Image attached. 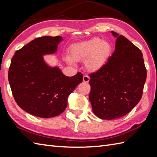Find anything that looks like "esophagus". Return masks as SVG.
I'll use <instances>...</instances> for the list:
<instances>
[{"label":"esophagus","instance_id":"obj_1","mask_svg":"<svg viewBox=\"0 0 157 157\" xmlns=\"http://www.w3.org/2000/svg\"><path fill=\"white\" fill-rule=\"evenodd\" d=\"M90 80V77L88 75H84L83 77V82L85 83H88Z\"/></svg>","mask_w":157,"mask_h":157}]
</instances>
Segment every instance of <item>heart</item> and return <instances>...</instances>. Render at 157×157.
<instances>
[{"label": "heart", "instance_id": "heart-1", "mask_svg": "<svg viewBox=\"0 0 157 157\" xmlns=\"http://www.w3.org/2000/svg\"><path fill=\"white\" fill-rule=\"evenodd\" d=\"M113 51V46L108 41L99 38L75 43L70 49V56H66L65 61L71 64L75 61H85L86 69L90 72H97L104 67Z\"/></svg>", "mask_w": 157, "mask_h": 157}]
</instances>
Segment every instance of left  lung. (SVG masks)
Instances as JSON below:
<instances>
[{"mask_svg":"<svg viewBox=\"0 0 157 157\" xmlns=\"http://www.w3.org/2000/svg\"><path fill=\"white\" fill-rule=\"evenodd\" d=\"M111 33L117 38L115 51L100 71L89 75L92 111L108 120L121 117L137 105L146 79L140 50L123 36Z\"/></svg>","mask_w":157,"mask_h":157,"instance_id":"obj_1","label":"left lung"}]
</instances>
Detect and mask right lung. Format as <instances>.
<instances>
[{"instance_id":"right-lung-1","label":"right lung","mask_w":157,"mask_h":157,"mask_svg":"<svg viewBox=\"0 0 157 157\" xmlns=\"http://www.w3.org/2000/svg\"><path fill=\"white\" fill-rule=\"evenodd\" d=\"M62 40L59 36L36 38L11 59L8 78L13 96L19 107L32 115L49 118L61 114L68 96L82 82L81 73L67 77L44 61L43 56L56 53Z\"/></svg>"}]
</instances>
